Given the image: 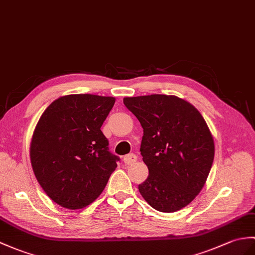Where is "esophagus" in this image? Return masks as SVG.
I'll list each match as a JSON object with an SVG mask.
<instances>
[{
    "label": "esophagus",
    "mask_w": 255,
    "mask_h": 255,
    "mask_svg": "<svg viewBox=\"0 0 255 255\" xmlns=\"http://www.w3.org/2000/svg\"><path fill=\"white\" fill-rule=\"evenodd\" d=\"M124 163H125L126 165H132L133 163H135V161H137V155L135 154H128L126 156H124Z\"/></svg>",
    "instance_id": "obj_1"
}]
</instances>
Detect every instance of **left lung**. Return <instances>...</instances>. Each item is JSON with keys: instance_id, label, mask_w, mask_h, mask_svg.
I'll return each mask as SVG.
<instances>
[{"instance_id": "8db88e82", "label": "left lung", "mask_w": 255, "mask_h": 255, "mask_svg": "<svg viewBox=\"0 0 255 255\" xmlns=\"http://www.w3.org/2000/svg\"><path fill=\"white\" fill-rule=\"evenodd\" d=\"M142 128L140 152L149 176L139 191L153 209L185 208L202 190L214 159V140L200 112L175 96L125 98Z\"/></svg>"}]
</instances>
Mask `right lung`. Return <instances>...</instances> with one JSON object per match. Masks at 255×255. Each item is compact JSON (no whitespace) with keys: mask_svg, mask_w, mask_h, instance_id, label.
Here are the masks:
<instances>
[{"mask_svg":"<svg viewBox=\"0 0 255 255\" xmlns=\"http://www.w3.org/2000/svg\"><path fill=\"white\" fill-rule=\"evenodd\" d=\"M115 98L69 94L41 115L30 143L33 173L58 205L79 210L102 193L120 157L101 131Z\"/></svg>","mask_w":255,"mask_h":255,"instance_id":"add662e5","label":"right lung"}]
</instances>
